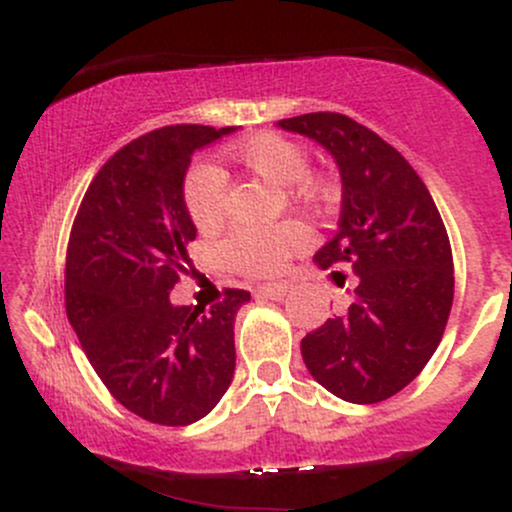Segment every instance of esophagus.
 Instances as JSON below:
<instances>
[{"instance_id": "34e87169", "label": "esophagus", "mask_w": 512, "mask_h": 512, "mask_svg": "<svg viewBox=\"0 0 512 512\" xmlns=\"http://www.w3.org/2000/svg\"><path fill=\"white\" fill-rule=\"evenodd\" d=\"M286 293H289V286H286V284H262V286H257V296L269 298V301H284Z\"/></svg>"}]
</instances>
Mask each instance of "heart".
Masks as SVG:
<instances>
[{
    "label": "heart",
    "mask_w": 512,
    "mask_h": 512,
    "mask_svg": "<svg viewBox=\"0 0 512 512\" xmlns=\"http://www.w3.org/2000/svg\"><path fill=\"white\" fill-rule=\"evenodd\" d=\"M223 163L248 170L274 187H293L308 175V156L298 144L279 134H255L228 144L221 151ZM296 195L313 199L315 187L304 182ZM185 207L199 231H211L223 219L226 207V182L221 170L195 166L185 178ZM303 245V233L296 226L238 228L223 240V260L236 272L250 276H272L284 269L289 257Z\"/></svg>",
    "instance_id": "heart-1"
}]
</instances>
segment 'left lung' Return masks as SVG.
<instances>
[{
    "label": "left lung",
    "mask_w": 512,
    "mask_h": 512,
    "mask_svg": "<svg viewBox=\"0 0 512 512\" xmlns=\"http://www.w3.org/2000/svg\"><path fill=\"white\" fill-rule=\"evenodd\" d=\"M276 127L337 163V233L313 262L356 274L349 308L303 337L305 368L344 402H383L424 370L448 325L455 276L443 219L404 156L351 117L308 113Z\"/></svg>",
    "instance_id": "1"
}]
</instances>
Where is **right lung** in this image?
<instances>
[{
  "label": "right lung",
  "mask_w": 512,
  "mask_h": 512,
  "mask_svg": "<svg viewBox=\"0 0 512 512\" xmlns=\"http://www.w3.org/2000/svg\"><path fill=\"white\" fill-rule=\"evenodd\" d=\"M233 132L170 125L129 142L88 185L69 236V325L110 395L151 424H195L236 370L233 325L250 293L228 289L211 310L170 303L197 238L185 207L192 154Z\"/></svg>",
  "instance_id": "obj_1"
}]
</instances>
